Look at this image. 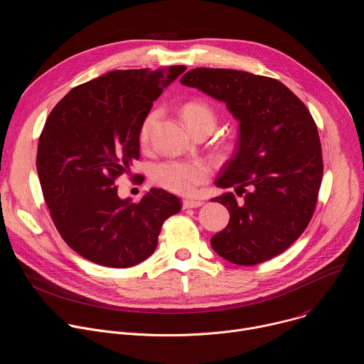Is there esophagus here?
I'll list each match as a JSON object with an SVG mask.
<instances>
[{"label": "esophagus", "instance_id": "esophagus-1", "mask_svg": "<svg viewBox=\"0 0 364 364\" xmlns=\"http://www.w3.org/2000/svg\"><path fill=\"white\" fill-rule=\"evenodd\" d=\"M201 204H203V201H200V200H193V198L183 200L184 209H194V207H200Z\"/></svg>", "mask_w": 364, "mask_h": 364}]
</instances>
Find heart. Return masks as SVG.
I'll return each mask as SVG.
<instances>
[{
  "mask_svg": "<svg viewBox=\"0 0 364 364\" xmlns=\"http://www.w3.org/2000/svg\"><path fill=\"white\" fill-rule=\"evenodd\" d=\"M181 119L190 132L197 128H209L213 131L216 125L215 111L201 100L187 102L180 111ZM160 121V112H149L139 129V141L142 145L149 142L154 128ZM210 176V168L205 163L198 160H167L155 166L151 171L152 181L177 194H193L198 184L207 181Z\"/></svg>",
  "mask_w": 364,
  "mask_h": 364,
  "instance_id": "b5f03b06",
  "label": "heart"
}]
</instances>
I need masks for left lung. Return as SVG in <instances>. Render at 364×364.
<instances>
[{"mask_svg": "<svg viewBox=\"0 0 364 364\" xmlns=\"http://www.w3.org/2000/svg\"><path fill=\"white\" fill-rule=\"evenodd\" d=\"M180 83L223 102L239 122L232 157L215 184L228 191L212 201L230 213L210 243L236 265H256L282 253L305 230L323 180L317 125L279 80L232 69L197 68Z\"/></svg>", "mask_w": 364, "mask_h": 364, "instance_id": "obj_1", "label": "left lung"}]
</instances>
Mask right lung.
Here are the masks:
<instances>
[{"label": "right lung", "mask_w": 364, "mask_h": 364, "mask_svg": "<svg viewBox=\"0 0 364 364\" xmlns=\"http://www.w3.org/2000/svg\"><path fill=\"white\" fill-rule=\"evenodd\" d=\"M187 68L112 70L73 87L50 112L37 148L46 204L65 242L97 265L129 268L149 257L180 198L149 188L121 198L115 180L139 159L152 102Z\"/></svg>", "instance_id": "right-lung-1"}]
</instances>
